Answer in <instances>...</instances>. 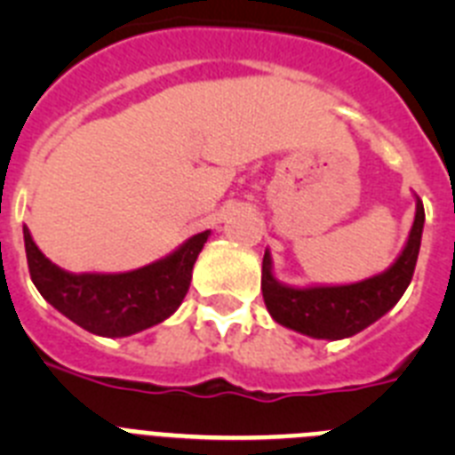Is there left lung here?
I'll return each instance as SVG.
<instances>
[{
  "label": "left lung",
  "instance_id": "obj_1",
  "mask_svg": "<svg viewBox=\"0 0 455 455\" xmlns=\"http://www.w3.org/2000/svg\"><path fill=\"white\" fill-rule=\"evenodd\" d=\"M424 230V204L417 198V214L410 239L399 259L380 275L344 287H284L273 277L271 257L264 252L262 293L277 323L316 339H344L364 331L399 303L417 267Z\"/></svg>",
  "mask_w": 455,
  "mask_h": 455
}]
</instances>
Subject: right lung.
Wrapping results in <instances>:
<instances>
[{"instance_id":"right-lung-1","label":"right lung","mask_w":455,"mask_h":455,"mask_svg":"<svg viewBox=\"0 0 455 455\" xmlns=\"http://www.w3.org/2000/svg\"><path fill=\"white\" fill-rule=\"evenodd\" d=\"M207 236L200 232L162 262L116 275L61 271L38 251L27 228L24 251L31 280L47 303L92 335L127 337L162 323L180 307Z\"/></svg>"}]
</instances>
